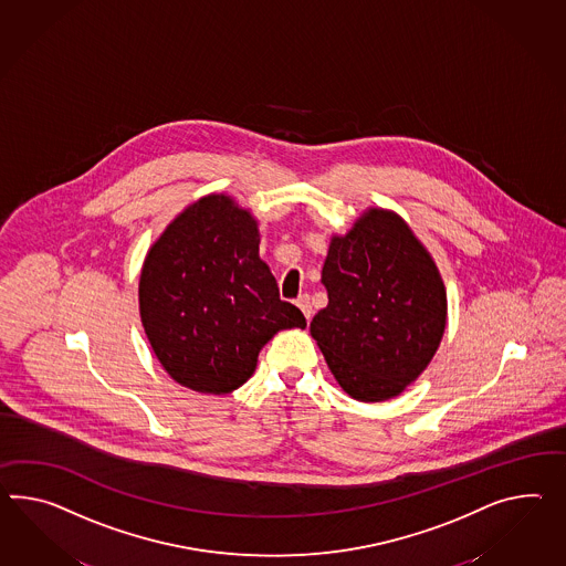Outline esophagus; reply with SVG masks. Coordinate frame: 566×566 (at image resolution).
Returning a JSON list of instances; mask_svg holds the SVG:
<instances>
[{
  "mask_svg": "<svg viewBox=\"0 0 566 566\" xmlns=\"http://www.w3.org/2000/svg\"><path fill=\"white\" fill-rule=\"evenodd\" d=\"M297 307L302 310V314H304L305 319L310 322L312 314H314V310H312V302H310V295H302V297L297 300Z\"/></svg>",
  "mask_w": 566,
  "mask_h": 566,
  "instance_id": "esophagus-1",
  "label": "esophagus"
}]
</instances>
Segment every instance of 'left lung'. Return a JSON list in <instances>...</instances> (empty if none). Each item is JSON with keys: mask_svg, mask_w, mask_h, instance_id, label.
<instances>
[{"mask_svg": "<svg viewBox=\"0 0 566 566\" xmlns=\"http://www.w3.org/2000/svg\"><path fill=\"white\" fill-rule=\"evenodd\" d=\"M322 285L328 305L310 324L334 379L359 402L400 396L436 357L448 291L431 252L398 213L367 207L333 233Z\"/></svg>", "mask_w": 566, "mask_h": 566, "instance_id": "left-lung-1", "label": "left lung"}]
</instances>
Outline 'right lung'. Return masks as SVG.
<instances>
[{
    "instance_id": "obj_1",
    "label": "right lung",
    "mask_w": 566,
    "mask_h": 566,
    "mask_svg": "<svg viewBox=\"0 0 566 566\" xmlns=\"http://www.w3.org/2000/svg\"><path fill=\"white\" fill-rule=\"evenodd\" d=\"M259 244L252 211L228 192H211L185 207L147 250L139 316L176 384L230 394L254 374L276 333L305 328L304 314L281 302Z\"/></svg>"
}]
</instances>
